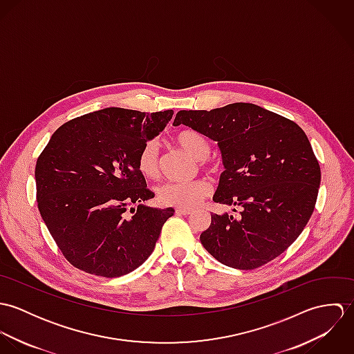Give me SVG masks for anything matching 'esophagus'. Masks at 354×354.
<instances>
[{
  "label": "esophagus",
  "instance_id": "esophagus-1",
  "mask_svg": "<svg viewBox=\"0 0 354 354\" xmlns=\"http://www.w3.org/2000/svg\"><path fill=\"white\" fill-rule=\"evenodd\" d=\"M192 212V209L191 208H176V214H178V215H189Z\"/></svg>",
  "mask_w": 354,
  "mask_h": 354
}]
</instances>
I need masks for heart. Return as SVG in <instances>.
<instances>
[{"label":"heart","mask_w":354,"mask_h":354,"mask_svg":"<svg viewBox=\"0 0 354 354\" xmlns=\"http://www.w3.org/2000/svg\"><path fill=\"white\" fill-rule=\"evenodd\" d=\"M174 142L195 159L203 167L209 166L207 156L209 145L205 138L194 129H181L174 135ZM138 167L147 178H155L159 174V151L156 142H147L138 158ZM211 194V185L204 178H196L183 183H166L158 191L160 203L180 208H192Z\"/></svg>","instance_id":"heart-1"}]
</instances>
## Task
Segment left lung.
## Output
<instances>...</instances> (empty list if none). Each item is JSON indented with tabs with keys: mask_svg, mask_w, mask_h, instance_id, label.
Instances as JSON below:
<instances>
[{
	"mask_svg": "<svg viewBox=\"0 0 354 354\" xmlns=\"http://www.w3.org/2000/svg\"><path fill=\"white\" fill-rule=\"evenodd\" d=\"M180 124L218 143L225 170L212 201L243 207L239 215L211 214L203 247L239 270L257 268L285 252L306 226L320 185V166L303 129L243 102L209 111L180 110L173 125Z\"/></svg>",
	"mask_w": 354,
	"mask_h": 354,
	"instance_id": "8db88e82",
	"label": "left lung"
}]
</instances>
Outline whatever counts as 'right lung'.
<instances>
[{"label":"right lung","instance_id":"right-lung-1","mask_svg":"<svg viewBox=\"0 0 354 354\" xmlns=\"http://www.w3.org/2000/svg\"><path fill=\"white\" fill-rule=\"evenodd\" d=\"M171 117L173 110L107 107L53 133L35 166L37 202L51 237L76 268L115 278L151 254L174 209L142 204L155 195L138 158Z\"/></svg>","mask_w":354,"mask_h":354}]
</instances>
